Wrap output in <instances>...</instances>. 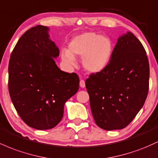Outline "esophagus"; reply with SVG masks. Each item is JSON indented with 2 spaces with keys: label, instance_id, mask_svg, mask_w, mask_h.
<instances>
[{
  "label": "esophagus",
  "instance_id": "34e87169",
  "mask_svg": "<svg viewBox=\"0 0 158 158\" xmlns=\"http://www.w3.org/2000/svg\"><path fill=\"white\" fill-rule=\"evenodd\" d=\"M79 85H80L81 88H85V82L83 79H81L80 82H79Z\"/></svg>",
  "mask_w": 158,
  "mask_h": 158
}]
</instances>
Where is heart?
<instances>
[{"mask_svg":"<svg viewBox=\"0 0 158 158\" xmlns=\"http://www.w3.org/2000/svg\"><path fill=\"white\" fill-rule=\"evenodd\" d=\"M69 50L62 49L60 57L64 63L76 65V58H82V64L88 72L96 73L104 70L113 52L110 38L94 32H85L76 36L69 43Z\"/></svg>","mask_w":158,"mask_h":158,"instance_id":"heart-1","label":"heart"}]
</instances>
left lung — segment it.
<instances>
[{"instance_id": "1", "label": "left lung", "mask_w": 158, "mask_h": 158, "mask_svg": "<svg viewBox=\"0 0 158 158\" xmlns=\"http://www.w3.org/2000/svg\"><path fill=\"white\" fill-rule=\"evenodd\" d=\"M85 86L98 127H127L143 106L149 87V64L141 42L131 32L119 37L109 64L91 73Z\"/></svg>"}]
</instances>
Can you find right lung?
<instances>
[{"label": "right lung", "instance_id": "obj_1", "mask_svg": "<svg viewBox=\"0 0 158 158\" xmlns=\"http://www.w3.org/2000/svg\"><path fill=\"white\" fill-rule=\"evenodd\" d=\"M48 27L37 25L17 42L9 61L10 96L22 121L37 130L55 127L63 118L67 100L79 90L75 73L60 70L54 59L59 49Z\"/></svg>", "mask_w": 158, "mask_h": 158}]
</instances>
